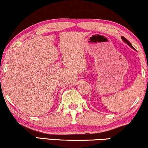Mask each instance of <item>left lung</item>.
<instances>
[{
    "instance_id": "obj_1",
    "label": "left lung",
    "mask_w": 148,
    "mask_h": 148,
    "mask_svg": "<svg viewBox=\"0 0 148 148\" xmlns=\"http://www.w3.org/2000/svg\"><path fill=\"white\" fill-rule=\"evenodd\" d=\"M121 38H122V40H123V41H124V42H125V43H126L127 45H129V46H130V47H131V48L134 49V47H132V45H131V43H130V42H129L128 40H127L126 39V38H124V37H123V36H121Z\"/></svg>"
}]
</instances>
